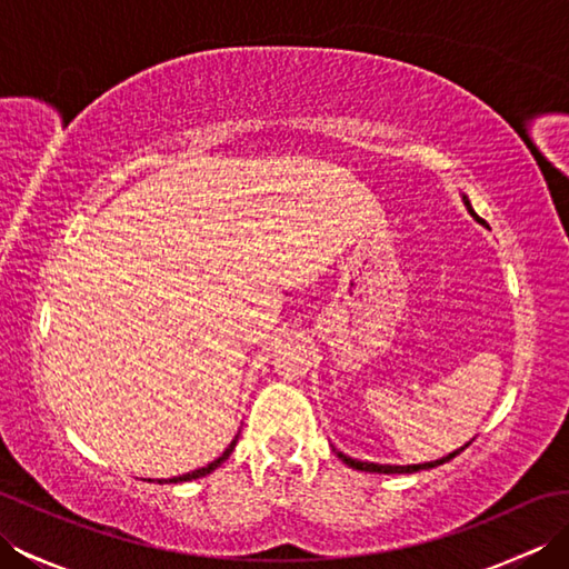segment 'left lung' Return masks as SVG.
<instances>
[{
	"mask_svg": "<svg viewBox=\"0 0 569 569\" xmlns=\"http://www.w3.org/2000/svg\"><path fill=\"white\" fill-rule=\"evenodd\" d=\"M462 202H465L467 212H469L471 217H475V220H477L479 224H485V220H481V217H479L475 210H471V202H469V198H467V196H462ZM467 445H469V442H467ZM467 445H465V447H467ZM465 447H459V450L450 452L447 457L435 459V462H422V465H379V462H361V459L349 457V455H345V452H340V450H335V452H337V457H340L347 467H352V469H361V471H377V475H413V471L430 469V467H438V465L447 462V459H452L455 455L462 452Z\"/></svg>",
	"mask_w": 569,
	"mask_h": 569,
	"instance_id": "obj_1",
	"label": "left lung"
}]
</instances>
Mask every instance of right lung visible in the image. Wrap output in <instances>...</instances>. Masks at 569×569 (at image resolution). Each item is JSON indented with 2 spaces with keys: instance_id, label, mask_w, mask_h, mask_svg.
<instances>
[{
  "instance_id": "obj_1",
  "label": "right lung",
  "mask_w": 569,
  "mask_h": 569,
  "mask_svg": "<svg viewBox=\"0 0 569 569\" xmlns=\"http://www.w3.org/2000/svg\"><path fill=\"white\" fill-rule=\"evenodd\" d=\"M237 440H239V435H234V440L229 442V447L227 450L214 459V462H210L208 467H200V469H192V471H188V475H180V477H173V479H159V485H180V481H192V479H200V477H208V475H212V471L220 467L224 459L232 455V450H234V445H237Z\"/></svg>"
}]
</instances>
